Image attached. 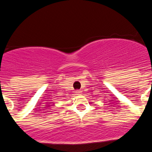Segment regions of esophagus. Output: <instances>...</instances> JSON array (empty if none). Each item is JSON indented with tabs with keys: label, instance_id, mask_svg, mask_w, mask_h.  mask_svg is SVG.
Segmentation results:
<instances>
[{
	"label": "esophagus",
	"instance_id": "34e87169",
	"mask_svg": "<svg viewBox=\"0 0 152 152\" xmlns=\"http://www.w3.org/2000/svg\"><path fill=\"white\" fill-rule=\"evenodd\" d=\"M76 94L78 95H80L81 94H82V91H80V90H77V91H76Z\"/></svg>",
	"mask_w": 152,
	"mask_h": 152
}]
</instances>
